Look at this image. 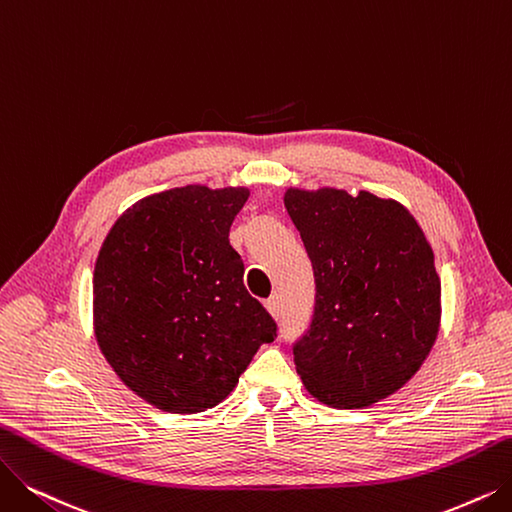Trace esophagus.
<instances>
[{"label": "esophagus", "mask_w": 512, "mask_h": 512, "mask_svg": "<svg viewBox=\"0 0 512 512\" xmlns=\"http://www.w3.org/2000/svg\"><path fill=\"white\" fill-rule=\"evenodd\" d=\"M264 306H267V311L277 319L281 315V296L279 294L271 296L267 302H264Z\"/></svg>", "instance_id": "34e87169"}]
</instances>
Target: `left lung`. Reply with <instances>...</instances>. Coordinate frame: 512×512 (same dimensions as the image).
<instances>
[{"label":"left lung","mask_w":512,"mask_h":512,"mask_svg":"<svg viewBox=\"0 0 512 512\" xmlns=\"http://www.w3.org/2000/svg\"><path fill=\"white\" fill-rule=\"evenodd\" d=\"M313 264L315 311L294 344L302 384L317 401L361 410L410 380L441 321L435 254L395 199L338 189L283 195Z\"/></svg>","instance_id":"obj_1"}]
</instances>
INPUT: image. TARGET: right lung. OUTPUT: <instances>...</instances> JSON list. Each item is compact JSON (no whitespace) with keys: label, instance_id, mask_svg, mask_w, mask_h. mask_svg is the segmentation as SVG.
I'll use <instances>...</instances> for the list:
<instances>
[{"label":"right lung","instance_id":"obj_1","mask_svg":"<svg viewBox=\"0 0 512 512\" xmlns=\"http://www.w3.org/2000/svg\"><path fill=\"white\" fill-rule=\"evenodd\" d=\"M245 187L189 185L121 214L94 267V334L130 391L170 414L231 395L277 323L243 285L229 243Z\"/></svg>","mask_w":512,"mask_h":512}]
</instances>
